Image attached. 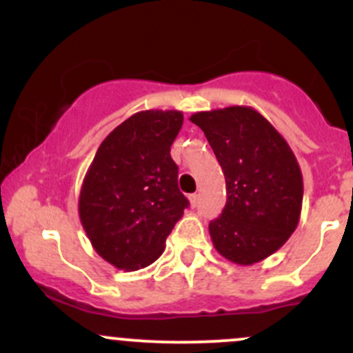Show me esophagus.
Segmentation results:
<instances>
[{"instance_id":"esophagus-1","label":"esophagus","mask_w":353,"mask_h":353,"mask_svg":"<svg viewBox=\"0 0 353 353\" xmlns=\"http://www.w3.org/2000/svg\"><path fill=\"white\" fill-rule=\"evenodd\" d=\"M190 203H191V206H196L198 205V194H190Z\"/></svg>"}]
</instances>
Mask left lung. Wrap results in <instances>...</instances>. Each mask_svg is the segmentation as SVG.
Returning a JSON list of instances; mask_svg holds the SVG:
<instances>
[{"label": "left lung", "mask_w": 353, "mask_h": 353, "mask_svg": "<svg viewBox=\"0 0 353 353\" xmlns=\"http://www.w3.org/2000/svg\"><path fill=\"white\" fill-rule=\"evenodd\" d=\"M199 126L225 176L227 203L208 225L216 251L237 265H254L279 251L299 223L301 167L282 134L245 105L205 110Z\"/></svg>", "instance_id": "1"}]
</instances>
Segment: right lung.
Wrapping results in <instances>:
<instances>
[{
    "label": "right lung",
    "mask_w": 353,
    "mask_h": 353,
    "mask_svg": "<svg viewBox=\"0 0 353 353\" xmlns=\"http://www.w3.org/2000/svg\"><path fill=\"white\" fill-rule=\"evenodd\" d=\"M179 110H141L99 147L81 184L78 213L95 251L119 270L152 265L190 201L170 157Z\"/></svg>",
    "instance_id": "right-lung-1"
}]
</instances>
